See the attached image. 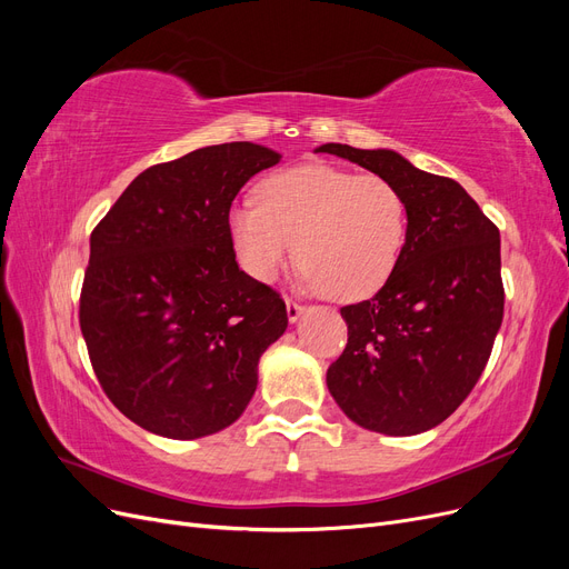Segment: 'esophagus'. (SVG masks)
Instances as JSON below:
<instances>
[{
    "label": "esophagus",
    "mask_w": 569,
    "mask_h": 569,
    "mask_svg": "<svg viewBox=\"0 0 569 569\" xmlns=\"http://www.w3.org/2000/svg\"><path fill=\"white\" fill-rule=\"evenodd\" d=\"M303 311H306V306H301L295 299H287V318H289V322H297Z\"/></svg>",
    "instance_id": "34e87169"
}]
</instances>
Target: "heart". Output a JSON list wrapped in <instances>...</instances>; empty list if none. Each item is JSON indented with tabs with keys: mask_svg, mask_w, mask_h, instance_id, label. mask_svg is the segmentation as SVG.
<instances>
[{
	"mask_svg": "<svg viewBox=\"0 0 569 569\" xmlns=\"http://www.w3.org/2000/svg\"><path fill=\"white\" fill-rule=\"evenodd\" d=\"M406 228L399 187L327 163L282 168L263 180L261 201L239 199L230 211L232 242L251 278L274 280L297 251L301 280L330 299L380 289L399 263Z\"/></svg>",
	"mask_w": 569,
	"mask_h": 569,
	"instance_id": "obj_1",
	"label": "heart"
}]
</instances>
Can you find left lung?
I'll return each mask as SVG.
<instances>
[{
    "label": "left lung",
    "instance_id": "obj_1",
    "mask_svg": "<svg viewBox=\"0 0 569 569\" xmlns=\"http://www.w3.org/2000/svg\"><path fill=\"white\" fill-rule=\"evenodd\" d=\"M316 151L387 178L408 209L406 244L385 287L341 306L349 341L327 368V389L372 432H427L487 368L506 303L501 234L456 180L425 173L401 153L335 142Z\"/></svg>",
    "mask_w": 569,
    "mask_h": 569
}]
</instances>
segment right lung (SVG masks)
I'll return each mask as SVG.
<instances>
[{
	"mask_svg": "<svg viewBox=\"0 0 569 569\" xmlns=\"http://www.w3.org/2000/svg\"><path fill=\"white\" fill-rule=\"evenodd\" d=\"M282 157L230 142L137 176L90 237L80 330L111 403L147 432L209 437L258 385V358L287 330L272 287L239 270L230 206Z\"/></svg>",
	"mask_w": 569,
	"mask_h": 569,
	"instance_id": "obj_1",
	"label": "right lung"
}]
</instances>
